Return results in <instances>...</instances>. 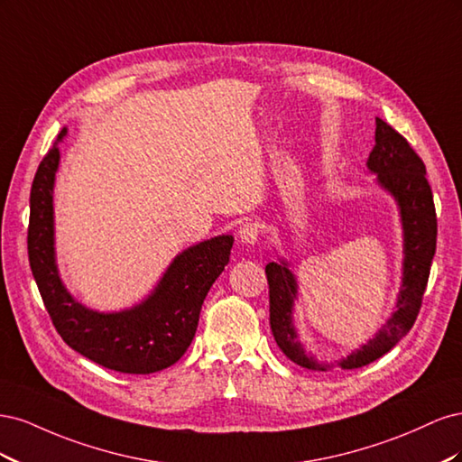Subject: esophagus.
<instances>
[{"instance_id": "obj_1", "label": "esophagus", "mask_w": 462, "mask_h": 462, "mask_svg": "<svg viewBox=\"0 0 462 462\" xmlns=\"http://www.w3.org/2000/svg\"><path fill=\"white\" fill-rule=\"evenodd\" d=\"M260 239V227L256 223H245L239 229V241L243 245H256Z\"/></svg>"}]
</instances>
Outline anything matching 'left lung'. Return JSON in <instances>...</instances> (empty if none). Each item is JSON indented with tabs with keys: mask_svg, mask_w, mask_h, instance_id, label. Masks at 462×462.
I'll return each mask as SVG.
<instances>
[{
	"mask_svg": "<svg viewBox=\"0 0 462 462\" xmlns=\"http://www.w3.org/2000/svg\"><path fill=\"white\" fill-rule=\"evenodd\" d=\"M375 146L366 162L375 175V187L395 200L402 229V268L395 309L372 339L355 351L335 360H319L300 343L295 326V302L299 300V282L291 263L277 256L265 265L270 285V326L277 346L300 368L329 372L333 368L353 370L366 366L383 356L399 343L414 324L426 291L430 265L436 254L438 219L431 189L426 179V165L416 156L411 144L385 121L375 117Z\"/></svg>",
	"mask_w": 462,
	"mask_h": 462,
	"instance_id": "1",
	"label": "left lung"
}]
</instances>
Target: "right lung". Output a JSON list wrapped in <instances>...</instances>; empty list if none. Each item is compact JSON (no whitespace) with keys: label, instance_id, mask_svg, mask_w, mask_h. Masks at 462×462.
I'll return each instance as SVG.
<instances>
[{"label":"right lung","instance_id":"right-lung-1","mask_svg":"<svg viewBox=\"0 0 462 462\" xmlns=\"http://www.w3.org/2000/svg\"><path fill=\"white\" fill-rule=\"evenodd\" d=\"M42 160L31 189L29 260L42 300L63 341L82 356L123 374H153L187 353L209 287L226 270L233 235L190 245L167 265L148 295L129 309L94 310L63 283L55 254L53 187L60 170V143Z\"/></svg>","mask_w":462,"mask_h":462}]
</instances>
